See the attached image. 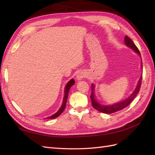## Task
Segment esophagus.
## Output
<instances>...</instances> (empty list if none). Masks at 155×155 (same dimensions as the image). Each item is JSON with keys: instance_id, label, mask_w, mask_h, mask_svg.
I'll list each match as a JSON object with an SVG mask.
<instances>
[{"instance_id": "esophagus-1", "label": "esophagus", "mask_w": 155, "mask_h": 155, "mask_svg": "<svg viewBox=\"0 0 155 155\" xmlns=\"http://www.w3.org/2000/svg\"><path fill=\"white\" fill-rule=\"evenodd\" d=\"M85 76V74L83 72H79L77 76V79H78V80H81V79H83Z\"/></svg>"}]
</instances>
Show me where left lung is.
Segmentation results:
<instances>
[{
  "mask_svg": "<svg viewBox=\"0 0 155 155\" xmlns=\"http://www.w3.org/2000/svg\"><path fill=\"white\" fill-rule=\"evenodd\" d=\"M125 43L127 46H128V47H130V48H132L135 51V52L138 53L140 55V52L138 48H137V46L135 45V44L133 43V41L127 35L125 37ZM140 57H141V56H140ZM142 80V76L140 77L137 88H135L134 91L133 92L132 94H131L129 97H127V99H125V100H124L122 101L116 103V104L111 105H101L100 104L99 102H97V101L95 99L94 94V92H93L94 85H92V94H91L90 97L92 100V105L93 107L95 109H96L97 110L101 112H103V113H105V114L114 113V112H116L117 111L124 109V108L127 107L130 104L131 101L134 100V98L138 94V93L140 91V87H141Z\"/></svg>",
  "mask_w": 155,
  "mask_h": 155,
  "instance_id": "obj_1",
  "label": "left lung"
}]
</instances>
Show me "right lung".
Listing matches in <instances>:
<instances>
[{
  "label": "right lung",
  "mask_w": 155,
  "mask_h": 155,
  "mask_svg": "<svg viewBox=\"0 0 155 155\" xmlns=\"http://www.w3.org/2000/svg\"><path fill=\"white\" fill-rule=\"evenodd\" d=\"M74 83H75V81H74L73 79H70V80L68 81V83L67 84L66 87H65V88H64V99H63V104H62V106L61 107L59 110L57 112H56L55 114H53L52 116H51L50 117H48V118H47V119L56 118L57 117H58L63 112V110L65 109V107H66V104H67V98H68V92H69V90H70V87H71L74 85Z\"/></svg>",
  "instance_id": "add662e5"
}]
</instances>
